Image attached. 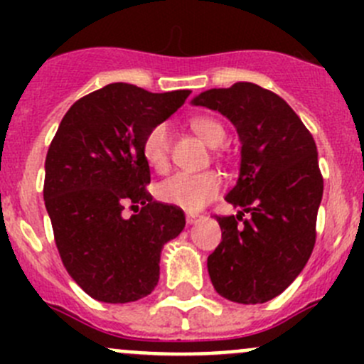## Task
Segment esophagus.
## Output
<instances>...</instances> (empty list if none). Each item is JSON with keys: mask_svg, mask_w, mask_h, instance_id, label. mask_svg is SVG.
I'll use <instances>...</instances> for the list:
<instances>
[{"mask_svg": "<svg viewBox=\"0 0 364 364\" xmlns=\"http://www.w3.org/2000/svg\"><path fill=\"white\" fill-rule=\"evenodd\" d=\"M197 220H199V215H197V213H186V223H188V225L196 223Z\"/></svg>", "mask_w": 364, "mask_h": 364, "instance_id": "1", "label": "esophagus"}]
</instances>
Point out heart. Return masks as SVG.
<instances>
[{"label": "heart", "instance_id": "1", "mask_svg": "<svg viewBox=\"0 0 364 364\" xmlns=\"http://www.w3.org/2000/svg\"><path fill=\"white\" fill-rule=\"evenodd\" d=\"M190 127L211 148H216L225 139V130L216 119L208 116H196L190 119ZM142 155L155 171L165 172L171 164V128L159 123L146 134L142 141ZM222 190V178L216 172H178L159 185L160 200L178 205L186 211H199L211 203Z\"/></svg>", "mask_w": 364, "mask_h": 364}]
</instances>
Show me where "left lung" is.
<instances>
[{
  "instance_id": "obj_1",
  "label": "left lung",
  "mask_w": 364,
  "mask_h": 364,
  "mask_svg": "<svg viewBox=\"0 0 364 364\" xmlns=\"http://www.w3.org/2000/svg\"><path fill=\"white\" fill-rule=\"evenodd\" d=\"M192 104L229 117L241 141L240 178L225 199L243 211L216 216L222 243L208 257L209 278L225 299L266 303L296 280L314 250L324 190L317 146L291 105L257 84L208 90Z\"/></svg>"
}]
</instances>
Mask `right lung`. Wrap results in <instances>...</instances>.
Instances as JSON below:
<instances>
[{
  "instance_id": "obj_1",
  "label": "right lung",
  "mask_w": 364,
  "mask_h": 364,
  "mask_svg": "<svg viewBox=\"0 0 364 364\" xmlns=\"http://www.w3.org/2000/svg\"><path fill=\"white\" fill-rule=\"evenodd\" d=\"M190 93L107 84L61 119L47 151L43 200L63 266L93 299L132 303L151 294L161 248L185 229L183 209L146 190L151 174L142 141ZM124 207L136 213L124 217Z\"/></svg>"
}]
</instances>
